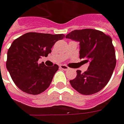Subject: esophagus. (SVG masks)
Wrapping results in <instances>:
<instances>
[{"label": "esophagus", "mask_w": 124, "mask_h": 124, "mask_svg": "<svg viewBox=\"0 0 124 124\" xmlns=\"http://www.w3.org/2000/svg\"><path fill=\"white\" fill-rule=\"evenodd\" d=\"M59 67L61 68V69L65 70H67L69 69V68L68 67L67 65H61L59 66Z\"/></svg>", "instance_id": "34e87169"}]
</instances>
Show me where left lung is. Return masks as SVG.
Returning a JSON list of instances; mask_svg holds the SVG:
<instances>
[{
    "label": "left lung",
    "instance_id": "obj_1",
    "mask_svg": "<svg viewBox=\"0 0 124 124\" xmlns=\"http://www.w3.org/2000/svg\"><path fill=\"white\" fill-rule=\"evenodd\" d=\"M80 42V58L90 62L84 72L76 70L77 75L70 80L74 90L83 95L101 91L109 82L116 64L115 50L111 37L100 31L85 29L72 31L66 36Z\"/></svg>",
    "mask_w": 124,
    "mask_h": 124
}]
</instances>
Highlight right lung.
<instances>
[{"label":"right lung","mask_w":124,"mask_h":124,"mask_svg":"<svg viewBox=\"0 0 124 124\" xmlns=\"http://www.w3.org/2000/svg\"><path fill=\"white\" fill-rule=\"evenodd\" d=\"M63 34H51L31 32L14 40L7 53L6 68L15 84L27 93L38 95L44 92L52 82L59 66L47 67L39 63L47 57Z\"/></svg>","instance_id":"right-lung-1"}]
</instances>
